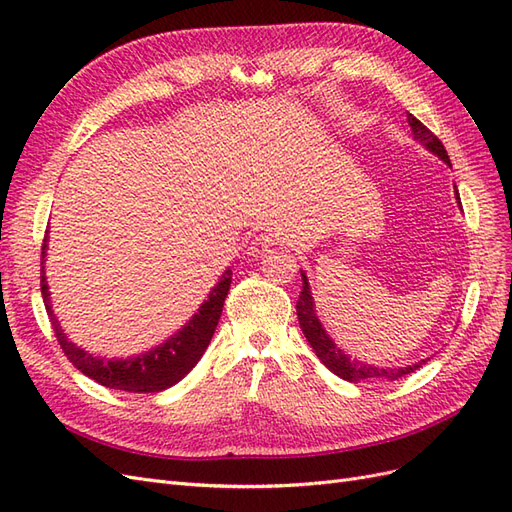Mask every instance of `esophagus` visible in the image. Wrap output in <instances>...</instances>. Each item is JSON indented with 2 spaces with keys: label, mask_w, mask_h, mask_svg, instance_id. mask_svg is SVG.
Instances as JSON below:
<instances>
[{
  "label": "esophagus",
  "mask_w": 512,
  "mask_h": 512,
  "mask_svg": "<svg viewBox=\"0 0 512 512\" xmlns=\"http://www.w3.org/2000/svg\"><path fill=\"white\" fill-rule=\"evenodd\" d=\"M273 245H275L273 235H269V232H262V235H258V237L252 239V243H250V254H252V256H262L265 252H269Z\"/></svg>",
  "instance_id": "34e87169"
}]
</instances>
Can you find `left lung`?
Wrapping results in <instances>:
<instances>
[{
  "label": "left lung",
  "mask_w": 512,
  "mask_h": 512,
  "mask_svg": "<svg viewBox=\"0 0 512 512\" xmlns=\"http://www.w3.org/2000/svg\"><path fill=\"white\" fill-rule=\"evenodd\" d=\"M408 123L414 132L416 141H421L429 151L436 153L440 156L446 164H451L448 160V153L442 145L440 138L433 134L427 126H423L421 121H418L414 115H408ZM459 200V194H457ZM297 316H299V324H301V331L307 337L309 346L314 348L318 359L327 365L335 376L344 378L348 382H361V380H399L412 371H416L418 367H423L425 361L416 363V365H408V367H399V369H380V367H371L365 365L361 361H354L350 359L348 354H344L339 350L333 339L327 335V331L322 329V324L318 322L316 314H314V301H312V294H309V286H307V277L303 275V284H301V294H299V301H297Z\"/></svg>",
  "instance_id": "left-lung-1"
}]
</instances>
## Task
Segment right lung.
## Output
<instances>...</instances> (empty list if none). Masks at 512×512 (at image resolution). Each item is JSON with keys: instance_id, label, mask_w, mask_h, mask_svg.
Listing matches in <instances>:
<instances>
[{"instance_id": "1", "label": "right lung", "mask_w": 512, "mask_h": 512, "mask_svg": "<svg viewBox=\"0 0 512 512\" xmlns=\"http://www.w3.org/2000/svg\"><path fill=\"white\" fill-rule=\"evenodd\" d=\"M44 250H46V237L42 243V258H44ZM230 280H232V271L228 269L224 271L218 286L211 290L209 299L200 305L198 314L185 324L183 331H179L175 337H170L168 342L162 344L160 348L128 361L96 359V356H91L85 350L70 344L66 335L61 333L57 318L53 316L44 271L40 273V290H42L46 314H49L57 342L61 350H64V354L68 356V361L76 369H81L85 376L106 386V389H117L126 393H160L168 389V386L177 384L200 361V356L205 354L213 337V331L218 327V320L222 316V307L230 288Z\"/></svg>"}]
</instances>
